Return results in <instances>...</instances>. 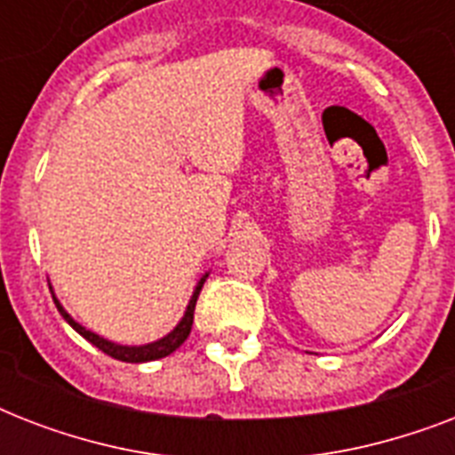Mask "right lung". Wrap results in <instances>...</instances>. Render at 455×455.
<instances>
[{
  "instance_id": "right-lung-1",
  "label": "right lung",
  "mask_w": 455,
  "mask_h": 455,
  "mask_svg": "<svg viewBox=\"0 0 455 455\" xmlns=\"http://www.w3.org/2000/svg\"><path fill=\"white\" fill-rule=\"evenodd\" d=\"M207 276L210 274H203V276L198 278V283H196V288H193V295L191 299H188V304H186V311L184 316L179 318V323L172 328L167 335H163L160 339H153V342H146V345H120V342H113V339L103 338V335H99V332L89 331V328H84L82 323H77L70 314L66 311V307L60 304V299L56 298V292H53L52 283H49V288H52V298H53V304H56V309H59V314L68 321V325L73 328V331H77L84 339H89L92 345L99 347L103 354H108V356H113V359L117 361H127V363H146V361H157L163 359V356H170L174 349H179V347L184 345V339L188 338V332H191V325H193V311H196V299H198L200 291H203V283L207 281Z\"/></svg>"
}]
</instances>
